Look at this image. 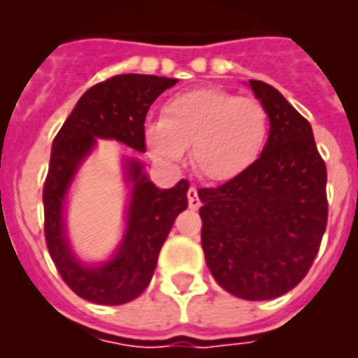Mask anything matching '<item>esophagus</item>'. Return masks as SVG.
<instances>
[{
  "mask_svg": "<svg viewBox=\"0 0 358 358\" xmlns=\"http://www.w3.org/2000/svg\"><path fill=\"white\" fill-rule=\"evenodd\" d=\"M187 204H189L191 210H199L201 208V199H199L195 185H191L189 189H187Z\"/></svg>",
  "mask_w": 358,
  "mask_h": 358,
  "instance_id": "1",
  "label": "esophagus"
}]
</instances>
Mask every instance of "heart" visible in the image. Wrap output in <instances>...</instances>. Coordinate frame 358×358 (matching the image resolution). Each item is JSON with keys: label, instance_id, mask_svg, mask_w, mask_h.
Returning a JSON list of instances; mask_svg holds the SVG:
<instances>
[{"label": "heart", "instance_id": "heart-1", "mask_svg": "<svg viewBox=\"0 0 358 358\" xmlns=\"http://www.w3.org/2000/svg\"><path fill=\"white\" fill-rule=\"evenodd\" d=\"M269 115L255 98L204 87L176 94L159 120L146 122L145 141L154 156L176 162L191 146V163L208 180L224 182L260 157Z\"/></svg>", "mask_w": 358, "mask_h": 358}]
</instances>
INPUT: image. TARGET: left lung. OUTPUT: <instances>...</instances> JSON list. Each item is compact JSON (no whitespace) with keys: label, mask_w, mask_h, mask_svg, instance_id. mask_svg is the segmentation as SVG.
<instances>
[{"label":"left lung","mask_w":358,"mask_h":358,"mask_svg":"<svg viewBox=\"0 0 358 358\" xmlns=\"http://www.w3.org/2000/svg\"><path fill=\"white\" fill-rule=\"evenodd\" d=\"M250 89L269 115L260 157L236 178L199 189L202 249L219 286L273 299L306 277L327 227V167L308 120L264 81Z\"/></svg>","instance_id":"obj_1"}]
</instances>
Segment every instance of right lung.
Listing matches in <instances>:
<instances>
[{
    "mask_svg": "<svg viewBox=\"0 0 358 358\" xmlns=\"http://www.w3.org/2000/svg\"><path fill=\"white\" fill-rule=\"evenodd\" d=\"M176 80L143 74H119L96 83L80 98L52 145L42 202L44 236L59 275L74 294L96 305H124L145 292L150 282L174 219L187 208V180L159 189L143 173L137 159L128 163L131 199L128 223L117 255L102 266L81 264L69 247L63 206L69 185L96 137L117 139L145 152V119L148 109Z\"/></svg>",
    "mask_w": 358,
    "mask_h": 358,
    "instance_id": "1",
    "label": "right lung"
}]
</instances>
